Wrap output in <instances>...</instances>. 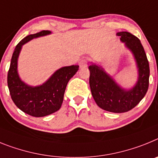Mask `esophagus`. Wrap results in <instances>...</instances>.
<instances>
[{"label":"esophagus","mask_w":158,"mask_h":158,"mask_svg":"<svg viewBox=\"0 0 158 158\" xmlns=\"http://www.w3.org/2000/svg\"><path fill=\"white\" fill-rule=\"evenodd\" d=\"M79 65L80 68H84V67H87V60H82L79 63Z\"/></svg>","instance_id":"34e87169"}]
</instances>
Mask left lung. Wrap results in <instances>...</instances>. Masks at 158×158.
<instances>
[{"mask_svg": "<svg viewBox=\"0 0 158 158\" xmlns=\"http://www.w3.org/2000/svg\"><path fill=\"white\" fill-rule=\"evenodd\" d=\"M121 41L132 52L138 69L136 84L130 90H125L106 73L100 66L91 64L90 70V83L91 94L97 105L106 111L114 113L127 112L135 107L144 98L149 87V65L143 46L135 35L128 31L118 32Z\"/></svg>", "mask_w": 158, "mask_h": 158, "instance_id": "8db88e82", "label": "left lung"}]
</instances>
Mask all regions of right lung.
Returning a JSON list of instances; mask_svg holds the SVG:
<instances>
[{
	"label": "right lung",
	"mask_w": 158,
	"mask_h": 158,
	"mask_svg": "<svg viewBox=\"0 0 158 158\" xmlns=\"http://www.w3.org/2000/svg\"><path fill=\"white\" fill-rule=\"evenodd\" d=\"M50 33V31L43 30L20 40L15 48L8 72V87L13 102L22 111L33 117H44L60 109L68 81L79 70V65L60 68L37 87H31L21 81L17 72V60L22 46L33 38Z\"/></svg>",
	"instance_id": "right-lung-1"
}]
</instances>
